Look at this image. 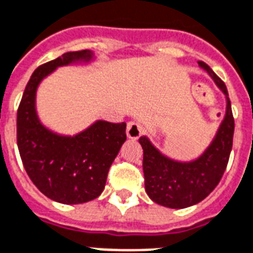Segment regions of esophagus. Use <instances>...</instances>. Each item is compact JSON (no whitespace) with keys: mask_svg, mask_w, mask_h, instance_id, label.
Returning a JSON list of instances; mask_svg holds the SVG:
<instances>
[{"mask_svg":"<svg viewBox=\"0 0 253 253\" xmlns=\"http://www.w3.org/2000/svg\"><path fill=\"white\" fill-rule=\"evenodd\" d=\"M142 132H144V129H142V126L138 124V123H136V121H130V123H128V126H126V136H128L130 140H137V138L142 134Z\"/></svg>","mask_w":253,"mask_h":253,"instance_id":"1","label":"esophagus"}]
</instances>
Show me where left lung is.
<instances>
[{
	"instance_id": "obj_1",
	"label": "left lung",
	"mask_w": 253,
	"mask_h": 253,
	"mask_svg": "<svg viewBox=\"0 0 253 253\" xmlns=\"http://www.w3.org/2000/svg\"><path fill=\"white\" fill-rule=\"evenodd\" d=\"M199 65L227 100L225 116L210 147L196 160L177 161L161 153L147 136L138 138L144 151L142 170L148 196L156 204L174 210L195 206L213 191L223 177L232 149L235 120L227 86L206 62L199 61Z\"/></svg>"
}]
</instances>
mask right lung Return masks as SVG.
<instances>
[{"label": "right lung", "instance_id": "add662e5", "mask_svg": "<svg viewBox=\"0 0 253 253\" xmlns=\"http://www.w3.org/2000/svg\"><path fill=\"white\" fill-rule=\"evenodd\" d=\"M90 50L64 53L34 70L17 112V145L26 173L43 195L61 204H83L101 195L112 163L126 140V124L97 120L90 126L65 136L40 121L37 89L60 66L89 64Z\"/></svg>", "mask_w": 253, "mask_h": 253}]
</instances>
